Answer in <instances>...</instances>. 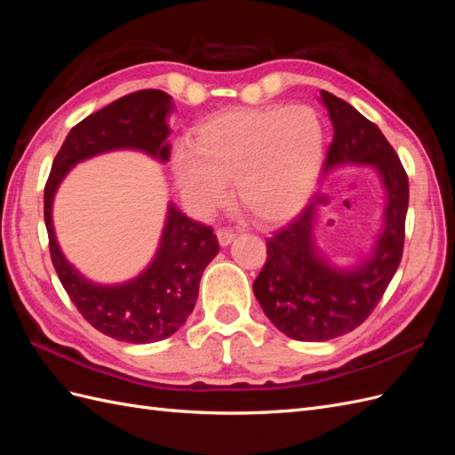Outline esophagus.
<instances>
[{
  "label": "esophagus",
  "instance_id": "1",
  "mask_svg": "<svg viewBox=\"0 0 455 455\" xmlns=\"http://www.w3.org/2000/svg\"><path fill=\"white\" fill-rule=\"evenodd\" d=\"M216 237H218V243L222 246H228L233 243V239H235V233H233L231 229H218L216 231Z\"/></svg>",
  "mask_w": 455,
  "mask_h": 455
}]
</instances>
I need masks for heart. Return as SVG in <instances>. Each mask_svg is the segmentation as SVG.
<instances>
[{"label": "heart", "instance_id": "b5f03b06", "mask_svg": "<svg viewBox=\"0 0 455 455\" xmlns=\"http://www.w3.org/2000/svg\"><path fill=\"white\" fill-rule=\"evenodd\" d=\"M324 161V129L309 106L273 104L216 114L194 142L174 148L171 171L191 212L211 214L229 197L261 224L296 216L309 201Z\"/></svg>", "mask_w": 455, "mask_h": 455}]
</instances>
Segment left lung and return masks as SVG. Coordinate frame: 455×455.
Listing matches in <instances>:
<instances>
[{
	"label": "left lung",
	"mask_w": 455,
	"mask_h": 455,
	"mask_svg": "<svg viewBox=\"0 0 455 455\" xmlns=\"http://www.w3.org/2000/svg\"><path fill=\"white\" fill-rule=\"evenodd\" d=\"M321 102L334 125L324 174L351 164L374 169L385 194L383 224L371 251L351 266L316 246L315 204L267 239L254 296L267 319L298 341L332 339L368 319L401 264L408 211V176L383 132L332 92L321 91Z\"/></svg>",
	"instance_id": "obj_1"
}]
</instances>
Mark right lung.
Here are the masks:
<instances>
[{"label":"right lung","instance_id":"add662e5","mask_svg":"<svg viewBox=\"0 0 455 455\" xmlns=\"http://www.w3.org/2000/svg\"><path fill=\"white\" fill-rule=\"evenodd\" d=\"M172 109L167 92L146 89L91 114L68 132L45 184L49 251L64 291L89 324L127 343L161 341L188 321L196 307L203 271L220 252L216 235L209 226L194 222L169 203L159 246L148 267L125 283L100 284L81 275L60 251L52 224V201L77 163L108 151L134 149L167 163Z\"/></svg>","mask_w":455,"mask_h":455}]
</instances>
